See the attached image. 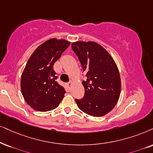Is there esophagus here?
I'll return each instance as SVG.
<instances>
[{
    "label": "esophagus",
    "mask_w": 153,
    "mask_h": 153,
    "mask_svg": "<svg viewBox=\"0 0 153 153\" xmlns=\"http://www.w3.org/2000/svg\"><path fill=\"white\" fill-rule=\"evenodd\" d=\"M72 83H73L72 81H70V82H68V83H67L68 86V87H71V85H72Z\"/></svg>",
    "instance_id": "obj_1"
}]
</instances>
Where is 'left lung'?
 I'll list each match as a JSON object with an SVG mask.
<instances>
[{
    "label": "left lung",
    "mask_w": 153,
    "mask_h": 153,
    "mask_svg": "<svg viewBox=\"0 0 153 153\" xmlns=\"http://www.w3.org/2000/svg\"><path fill=\"white\" fill-rule=\"evenodd\" d=\"M71 46L87 77L82 82L84 97L75 99L77 105L92 117L107 114L115 107L121 92V78L114 61L95 42H77Z\"/></svg>",
    "instance_id": "1"
}]
</instances>
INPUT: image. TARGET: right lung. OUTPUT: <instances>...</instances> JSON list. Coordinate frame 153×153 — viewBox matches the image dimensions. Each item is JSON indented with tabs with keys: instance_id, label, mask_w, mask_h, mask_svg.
<instances>
[{
	"instance_id": "right-lung-1",
	"label": "right lung",
	"mask_w": 153,
	"mask_h": 153,
	"mask_svg": "<svg viewBox=\"0 0 153 153\" xmlns=\"http://www.w3.org/2000/svg\"><path fill=\"white\" fill-rule=\"evenodd\" d=\"M70 44L64 39L48 40L36 48L27 63L21 77V92L36 111L55 109L64 97L65 89L57 82L53 65Z\"/></svg>"
}]
</instances>
